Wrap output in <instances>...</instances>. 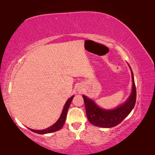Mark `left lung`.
<instances>
[{"instance_id":"1","label":"left lung","mask_w":155,"mask_h":155,"mask_svg":"<svg viewBox=\"0 0 155 155\" xmlns=\"http://www.w3.org/2000/svg\"><path fill=\"white\" fill-rule=\"evenodd\" d=\"M131 74H132L133 87L130 95L127 101H125V103L114 109L107 110L102 109L97 105L92 100L87 98L85 95H83L86 114L91 124L96 127L111 128L119 124L126 117L128 116L132 109L134 108L136 102V96H137L134 77L132 70H131Z\"/></svg>"}]
</instances>
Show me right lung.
Returning <instances> with one entry per match:
<instances>
[{
	"instance_id": "add662e5",
	"label": "right lung",
	"mask_w": 155,
	"mask_h": 155,
	"mask_svg": "<svg viewBox=\"0 0 155 155\" xmlns=\"http://www.w3.org/2000/svg\"><path fill=\"white\" fill-rule=\"evenodd\" d=\"M74 96H72L70 97V98L65 103V105L64 107V109H63V111L61 115H60L59 120L54 123L53 125H52L51 127H50L48 128H46V129L44 130H34V129H31V128H29V130L31 131H33L34 133H38V134H46V133H51L52 132H55V131L59 130V129L63 127L64 126L65 121V118H66V115H67V112L68 110L69 109V107L71 104V102L72 101L73 98H74Z\"/></svg>"
}]
</instances>
